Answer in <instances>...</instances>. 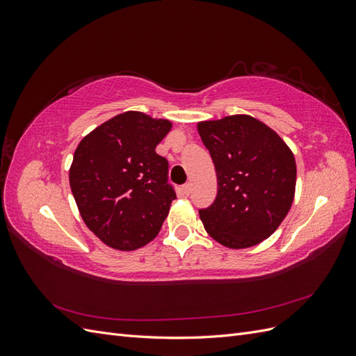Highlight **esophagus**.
Returning a JSON list of instances; mask_svg holds the SVG:
<instances>
[{"mask_svg": "<svg viewBox=\"0 0 356 356\" xmlns=\"http://www.w3.org/2000/svg\"><path fill=\"white\" fill-rule=\"evenodd\" d=\"M182 191H184V193H186V195L188 196V195H190V193H191V182H186V184H184V186H182Z\"/></svg>", "mask_w": 356, "mask_h": 356, "instance_id": "1", "label": "esophagus"}]
</instances>
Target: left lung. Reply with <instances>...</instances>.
<instances>
[{"label": "left lung", "instance_id": "left-lung-1", "mask_svg": "<svg viewBox=\"0 0 356 356\" xmlns=\"http://www.w3.org/2000/svg\"><path fill=\"white\" fill-rule=\"evenodd\" d=\"M217 172V197L199 209L203 227L221 245L239 250L267 239L293 204L296 160L270 127L251 115L197 124Z\"/></svg>", "mask_w": 356, "mask_h": 356}]
</instances>
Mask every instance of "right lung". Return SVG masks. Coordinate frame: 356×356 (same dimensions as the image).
<instances>
[{"label": "right lung", "instance_id": "1", "mask_svg": "<svg viewBox=\"0 0 356 356\" xmlns=\"http://www.w3.org/2000/svg\"><path fill=\"white\" fill-rule=\"evenodd\" d=\"M170 122L126 111L81 139L70 169L86 225L114 250L134 251L159 234L177 199L169 163L156 153Z\"/></svg>", "mask_w": 356, "mask_h": 356}]
</instances>
